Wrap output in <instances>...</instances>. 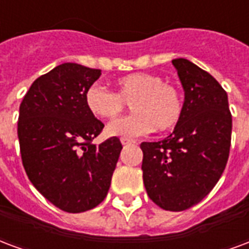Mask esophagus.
<instances>
[{"mask_svg":"<svg viewBox=\"0 0 249 249\" xmlns=\"http://www.w3.org/2000/svg\"><path fill=\"white\" fill-rule=\"evenodd\" d=\"M121 143L123 145H128V143H134V141L130 139H126V137H121Z\"/></svg>","mask_w":249,"mask_h":249,"instance_id":"1","label":"esophagus"}]
</instances>
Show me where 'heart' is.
Here are the masks:
<instances>
[{
    "instance_id": "b5f03b06",
    "label": "heart",
    "mask_w": 249,
    "mask_h": 249,
    "mask_svg": "<svg viewBox=\"0 0 249 249\" xmlns=\"http://www.w3.org/2000/svg\"><path fill=\"white\" fill-rule=\"evenodd\" d=\"M116 92L100 84H92L86 91V107L99 119L113 120L130 104L134 113L110 123L109 136L139 137L153 129L166 132L174 128L183 113L179 89L163 82L154 73H130L116 80Z\"/></svg>"
}]
</instances>
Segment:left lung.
<instances>
[{"label":"left lung","instance_id":"8db88e82","mask_svg":"<svg viewBox=\"0 0 249 249\" xmlns=\"http://www.w3.org/2000/svg\"><path fill=\"white\" fill-rule=\"evenodd\" d=\"M185 89L183 113L170 136L142 142V178L149 198L167 211L199 203L227 165L232 116L227 92L187 59L173 60Z\"/></svg>","mask_w":249,"mask_h":249}]
</instances>
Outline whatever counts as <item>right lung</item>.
I'll return each mask as SVG.
<instances>
[{"mask_svg":"<svg viewBox=\"0 0 249 249\" xmlns=\"http://www.w3.org/2000/svg\"><path fill=\"white\" fill-rule=\"evenodd\" d=\"M101 71L59 64L31 84L19 106L18 140L27 177L66 213H84L106 199L123 145L92 141L104 124L86 107V91Z\"/></svg>","mask_w":249,"mask_h":249,"instance_id":"right-lung-1","label":"right lung"}]
</instances>
